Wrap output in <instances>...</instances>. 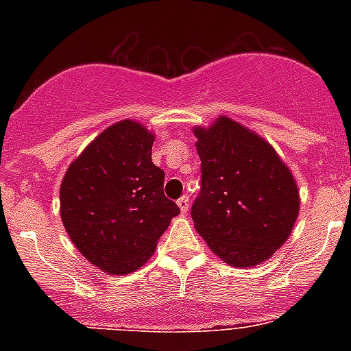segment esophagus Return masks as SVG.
I'll return each instance as SVG.
<instances>
[{
	"instance_id": "esophagus-1",
	"label": "esophagus",
	"mask_w": 351,
	"mask_h": 351,
	"mask_svg": "<svg viewBox=\"0 0 351 351\" xmlns=\"http://www.w3.org/2000/svg\"><path fill=\"white\" fill-rule=\"evenodd\" d=\"M178 207H180V210H182V212L189 210V207H190V198L186 197V195H183L182 198H178Z\"/></svg>"
}]
</instances>
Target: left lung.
I'll return each mask as SVG.
<instances>
[{
	"instance_id": "1",
	"label": "left lung",
	"mask_w": 351,
	"mask_h": 351,
	"mask_svg": "<svg viewBox=\"0 0 351 351\" xmlns=\"http://www.w3.org/2000/svg\"><path fill=\"white\" fill-rule=\"evenodd\" d=\"M200 193L192 219L198 234L232 267L270 258L292 232L299 192L274 147L246 127L221 117L195 129Z\"/></svg>"
}]
</instances>
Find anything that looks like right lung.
I'll return each mask as SVG.
<instances>
[{
	"mask_svg": "<svg viewBox=\"0 0 351 351\" xmlns=\"http://www.w3.org/2000/svg\"><path fill=\"white\" fill-rule=\"evenodd\" d=\"M154 136L123 120L69 166L61 219L80 253L108 274L137 270L154 253L178 205L165 195V171L151 159Z\"/></svg>",
	"mask_w": 351,
	"mask_h": 351,
	"instance_id": "right-lung-1",
	"label": "right lung"
}]
</instances>
